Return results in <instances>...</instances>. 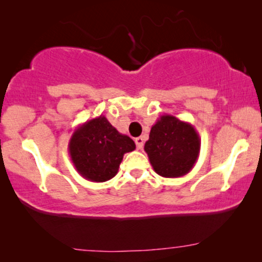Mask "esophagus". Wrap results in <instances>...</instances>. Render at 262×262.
I'll list each match as a JSON object with an SVG mask.
<instances>
[{
	"label": "esophagus",
	"instance_id": "34e87169",
	"mask_svg": "<svg viewBox=\"0 0 262 262\" xmlns=\"http://www.w3.org/2000/svg\"><path fill=\"white\" fill-rule=\"evenodd\" d=\"M135 143H136V146H137V149L141 150L143 148V144H144V139H143V137H137L135 138Z\"/></svg>",
	"mask_w": 262,
	"mask_h": 262
}]
</instances>
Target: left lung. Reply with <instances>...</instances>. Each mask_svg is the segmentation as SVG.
<instances>
[{
  "instance_id": "obj_1",
  "label": "left lung",
  "mask_w": 262,
  "mask_h": 262,
  "mask_svg": "<svg viewBox=\"0 0 262 262\" xmlns=\"http://www.w3.org/2000/svg\"><path fill=\"white\" fill-rule=\"evenodd\" d=\"M144 150L157 174L180 178L194 167L199 157L200 138L193 125L164 114L151 126Z\"/></svg>"
}]
</instances>
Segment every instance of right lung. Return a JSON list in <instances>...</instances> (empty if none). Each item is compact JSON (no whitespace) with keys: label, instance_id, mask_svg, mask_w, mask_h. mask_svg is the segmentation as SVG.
Masks as SVG:
<instances>
[{"label":"right lung","instance_id":"add662e5","mask_svg":"<svg viewBox=\"0 0 262 262\" xmlns=\"http://www.w3.org/2000/svg\"><path fill=\"white\" fill-rule=\"evenodd\" d=\"M69 155L78 174L93 182H105L116 177L124 154L136 144L113 127L105 116L85 121L74 131Z\"/></svg>","mask_w":262,"mask_h":262}]
</instances>
